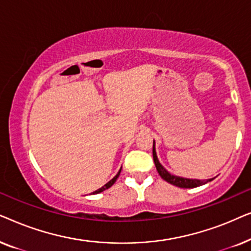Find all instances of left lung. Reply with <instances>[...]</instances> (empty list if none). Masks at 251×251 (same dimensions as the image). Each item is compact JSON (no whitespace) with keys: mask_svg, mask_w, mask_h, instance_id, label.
Returning <instances> with one entry per match:
<instances>
[{"mask_svg":"<svg viewBox=\"0 0 251 251\" xmlns=\"http://www.w3.org/2000/svg\"><path fill=\"white\" fill-rule=\"evenodd\" d=\"M153 160H154V163H155L156 170H157V173H159L160 176L162 177L164 180L168 181V183L175 185V186H178L181 188H193V187L201 186V185H203L205 183H208V181L212 180V179H207L205 181H203V180H199V179H188V178L178 177V176H175V175L169 174L162 167V164L159 162V160H157L155 149H154V142H153Z\"/></svg>","mask_w":251,"mask_h":251,"instance_id":"left-lung-1","label":"left lung"}]
</instances>
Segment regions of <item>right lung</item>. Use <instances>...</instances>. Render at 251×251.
Masks as SVG:
<instances>
[{
    "mask_svg": "<svg viewBox=\"0 0 251 251\" xmlns=\"http://www.w3.org/2000/svg\"><path fill=\"white\" fill-rule=\"evenodd\" d=\"M120 173H121V170H120V171H119V173H118V175H116V176H115L114 178H113V179H112V180H109L107 184H105V185H104V186H102V187H100V188H99V190H97V191H95V192H94V194L100 193V192H102V191H105V190H107V188H109V187H111V186H112V185L115 183V181H116V179H118V177L120 176Z\"/></svg>",
    "mask_w": 251,
    "mask_h": 251,
    "instance_id": "1",
    "label": "right lung"
}]
</instances>
